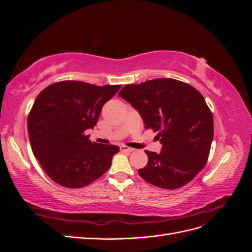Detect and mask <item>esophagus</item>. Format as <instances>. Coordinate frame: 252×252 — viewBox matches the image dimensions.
Masks as SVG:
<instances>
[{
  "instance_id": "34e87169",
  "label": "esophagus",
  "mask_w": 252,
  "mask_h": 252,
  "mask_svg": "<svg viewBox=\"0 0 252 252\" xmlns=\"http://www.w3.org/2000/svg\"><path fill=\"white\" fill-rule=\"evenodd\" d=\"M120 150H121L122 152H127V154H130V152L134 151L135 149H133V148H131V147H127V146H121V147H120Z\"/></svg>"
}]
</instances>
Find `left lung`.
I'll list each match as a JSON object with an SVG mask.
<instances>
[{"mask_svg": "<svg viewBox=\"0 0 252 252\" xmlns=\"http://www.w3.org/2000/svg\"><path fill=\"white\" fill-rule=\"evenodd\" d=\"M119 95L138 110L145 129L158 131L159 154L145 150L147 165L140 177L154 186L178 189L207 163L213 139V118L203 95L189 84L155 79L126 85Z\"/></svg>", "mask_w": 252, "mask_h": 252, "instance_id": "1", "label": "left lung"}]
</instances>
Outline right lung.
Segmentation results:
<instances>
[{
  "label": "right lung",
  "mask_w": 252,
  "mask_h": 252,
  "mask_svg": "<svg viewBox=\"0 0 252 252\" xmlns=\"http://www.w3.org/2000/svg\"><path fill=\"white\" fill-rule=\"evenodd\" d=\"M121 85L96 86L81 81L51 84L36 96L27 127L34 157L48 177L66 188H81L109 169L116 145L91 142L102 107Z\"/></svg>",
  "instance_id": "1"
}]
</instances>
